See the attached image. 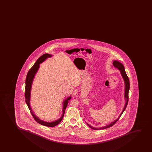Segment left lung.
I'll use <instances>...</instances> for the list:
<instances>
[{
	"mask_svg": "<svg viewBox=\"0 0 152 152\" xmlns=\"http://www.w3.org/2000/svg\"><path fill=\"white\" fill-rule=\"evenodd\" d=\"M113 65H114V67H115V68H117L118 70H120L121 74L122 77H123V80H124V81L125 85L124 97L125 99H126L125 105L124 108L123 109V111L122 112L121 115L118 116V119H116V120L114 121L111 122L110 124L108 125L107 126H104L103 127L99 128H96L92 127L91 125H89L88 123H87V124L91 128H92V129H94V130L104 129L111 127L112 126H113V125L115 124V123H116L117 121L119 119V118H121V115L123 114V113L124 112L125 110L126 109L129 100V89H130V82H129V79L127 75H126V72L125 71L124 67V66L122 65V63H121V62H119L118 61H116V60H114V62H113Z\"/></svg>",
	"mask_w": 152,
	"mask_h": 152,
	"instance_id": "1",
	"label": "left lung"
}]
</instances>
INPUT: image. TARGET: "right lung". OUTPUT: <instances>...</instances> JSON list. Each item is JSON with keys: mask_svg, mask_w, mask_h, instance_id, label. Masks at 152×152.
<instances>
[{"mask_svg": "<svg viewBox=\"0 0 152 152\" xmlns=\"http://www.w3.org/2000/svg\"><path fill=\"white\" fill-rule=\"evenodd\" d=\"M52 56V55L48 53H45L42 56H41L37 60L36 63H34V65L33 66V67L30 69L29 72H28L27 75L26 76V86H25V101H26V104L27 105L28 107L29 108L31 113L32 116L34 118V120L37 122V123H39L40 124L44 125V126L50 127H55L58 124L60 123L62 119L63 118L64 115L65 111L66 108L67 107V104L68 103V100H70L71 99V96L68 97L64 101H63V114L62 115L61 117L59 118L58 120L55 121L51 122H47L44 121H42L39 118H38L36 116V115L33 113L31 108L30 107V94L31 90V85L33 83V80L34 78V76L36 73L38 71L39 67V64L44 61V60H46L47 58H50Z\"/></svg>", "mask_w": 152, "mask_h": 152, "instance_id": "add662e5", "label": "right lung"}]
</instances>
